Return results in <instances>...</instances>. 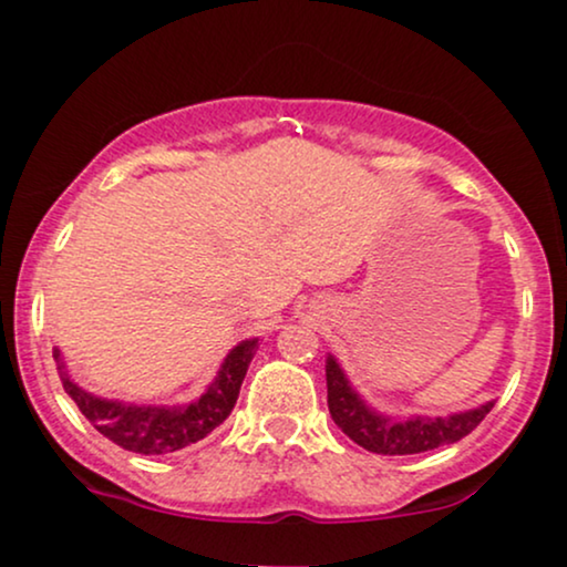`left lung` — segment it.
<instances>
[{
  "label": "left lung",
  "mask_w": 567,
  "mask_h": 567,
  "mask_svg": "<svg viewBox=\"0 0 567 567\" xmlns=\"http://www.w3.org/2000/svg\"><path fill=\"white\" fill-rule=\"evenodd\" d=\"M324 379H328V408L336 426L360 447L381 455L426 453L434 447L453 445L464 440L480 421L491 413L496 400H487L477 408L455 410L447 415H394L383 413L354 389L347 370L333 354L324 357Z\"/></svg>",
  "instance_id": "1"
}]
</instances>
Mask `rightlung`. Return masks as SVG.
I'll use <instances>...</instances> for the list:
<instances>
[{
  "mask_svg": "<svg viewBox=\"0 0 567 567\" xmlns=\"http://www.w3.org/2000/svg\"><path fill=\"white\" fill-rule=\"evenodd\" d=\"M256 351L258 338L239 341L224 357L218 373L207 383L205 392L188 402H175V405H143V402H125L116 400V396L93 394L71 379L61 349L55 347L53 357L66 394L103 437H109L125 451L162 455L205 440L213 429L229 419L234 402L239 396V386L245 381L247 365L256 357Z\"/></svg>",
  "mask_w": 567,
  "mask_h": 567,
  "instance_id": "right-lung-1",
  "label": "right lung"
}]
</instances>
